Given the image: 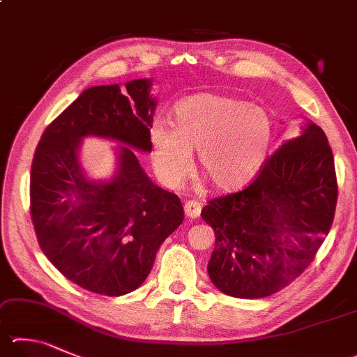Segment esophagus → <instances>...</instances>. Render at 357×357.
Returning <instances> with one entry per match:
<instances>
[{
  "instance_id": "1",
  "label": "esophagus",
  "mask_w": 357,
  "mask_h": 357,
  "mask_svg": "<svg viewBox=\"0 0 357 357\" xmlns=\"http://www.w3.org/2000/svg\"><path fill=\"white\" fill-rule=\"evenodd\" d=\"M184 212H185V215L189 217V218H197V217H199V213H201V203H199V201H197V199L185 201Z\"/></svg>"
}]
</instances>
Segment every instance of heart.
<instances>
[{"mask_svg": "<svg viewBox=\"0 0 357 357\" xmlns=\"http://www.w3.org/2000/svg\"><path fill=\"white\" fill-rule=\"evenodd\" d=\"M153 165L167 185H178L198 150L201 170L220 190L248 184L262 170L273 140V120L264 107L234 96L198 93L173 107V126H151Z\"/></svg>", "mask_w": 357, "mask_h": 357, "instance_id": "1", "label": "heart"}]
</instances>
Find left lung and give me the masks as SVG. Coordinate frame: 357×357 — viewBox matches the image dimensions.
Returning <instances> with one entry per match:
<instances>
[{
  "label": "left lung",
  "mask_w": 357,
  "mask_h": 357,
  "mask_svg": "<svg viewBox=\"0 0 357 357\" xmlns=\"http://www.w3.org/2000/svg\"><path fill=\"white\" fill-rule=\"evenodd\" d=\"M337 178L326 134L309 123L270 154L245 187L211 199L201 217L215 232L207 273L223 294L264 298L314 261L331 229Z\"/></svg>",
  "instance_id": "obj_1"
}]
</instances>
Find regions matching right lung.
<instances>
[{"label":"right lung","instance_id":"add662e5","mask_svg":"<svg viewBox=\"0 0 357 357\" xmlns=\"http://www.w3.org/2000/svg\"><path fill=\"white\" fill-rule=\"evenodd\" d=\"M90 87L45 129L31 165L29 203L37 242L71 282L120 296L137 289L162 242L183 223V204L142 170L134 150L151 151V82ZM86 135L128 144L109 183H90L77 146Z\"/></svg>","mask_w":357,"mask_h":357}]
</instances>
